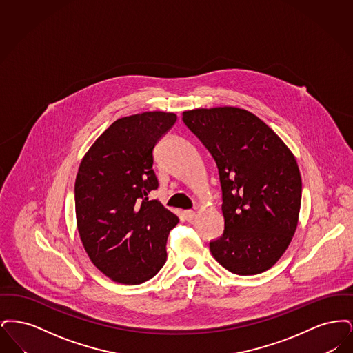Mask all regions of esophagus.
Instances as JSON below:
<instances>
[{"instance_id": "34e87169", "label": "esophagus", "mask_w": 353, "mask_h": 353, "mask_svg": "<svg viewBox=\"0 0 353 353\" xmlns=\"http://www.w3.org/2000/svg\"><path fill=\"white\" fill-rule=\"evenodd\" d=\"M183 216H184L185 221H192V219L196 217V212H193V210H185L184 213H183Z\"/></svg>"}]
</instances>
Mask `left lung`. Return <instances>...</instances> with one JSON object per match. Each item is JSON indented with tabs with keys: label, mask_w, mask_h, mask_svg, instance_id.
<instances>
[{
	"label": "left lung",
	"mask_w": 353,
	"mask_h": 353,
	"mask_svg": "<svg viewBox=\"0 0 353 353\" xmlns=\"http://www.w3.org/2000/svg\"><path fill=\"white\" fill-rule=\"evenodd\" d=\"M183 121L219 168L225 229L209 243L212 255L238 275L269 270L298 226L302 179L292 152L242 108H197L183 112Z\"/></svg>",
	"instance_id": "1"
}]
</instances>
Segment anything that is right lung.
I'll return each mask as SVG.
<instances>
[{
    "label": "right lung",
    "instance_id": "obj_1",
    "mask_svg": "<svg viewBox=\"0 0 353 353\" xmlns=\"http://www.w3.org/2000/svg\"><path fill=\"white\" fill-rule=\"evenodd\" d=\"M176 120L163 111L118 119L78 169L75 213L84 250L121 285L150 281L167 261V239L179 217L148 194L159 186L153 148Z\"/></svg>",
    "mask_w": 353,
    "mask_h": 353
}]
</instances>
